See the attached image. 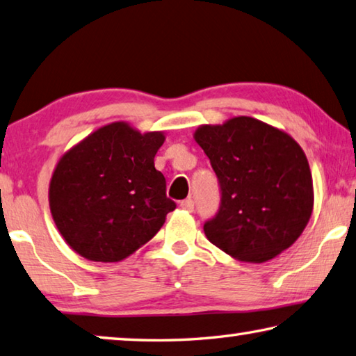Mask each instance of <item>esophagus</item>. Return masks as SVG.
I'll use <instances>...</instances> for the list:
<instances>
[{"instance_id": "esophagus-1", "label": "esophagus", "mask_w": 356, "mask_h": 356, "mask_svg": "<svg viewBox=\"0 0 356 356\" xmlns=\"http://www.w3.org/2000/svg\"><path fill=\"white\" fill-rule=\"evenodd\" d=\"M180 207H182V209L186 210V211H193V209H195V200L185 199V200H182V202H180Z\"/></svg>"}]
</instances>
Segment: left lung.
Masks as SVG:
<instances>
[{"label": "left lung", "instance_id": "obj_1", "mask_svg": "<svg viewBox=\"0 0 356 356\" xmlns=\"http://www.w3.org/2000/svg\"><path fill=\"white\" fill-rule=\"evenodd\" d=\"M196 143L210 159L221 205L205 236L241 261L263 263L288 249L313 211L305 152L286 132L250 116L200 126Z\"/></svg>", "mask_w": 356, "mask_h": 356}]
</instances>
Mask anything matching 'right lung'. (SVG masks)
<instances>
[{"mask_svg": "<svg viewBox=\"0 0 356 356\" xmlns=\"http://www.w3.org/2000/svg\"><path fill=\"white\" fill-rule=\"evenodd\" d=\"M163 141V132L140 134L116 121L63 154L51 177L49 209L71 249L115 263L157 234L176 209L154 166Z\"/></svg>", "mask_w": 356, "mask_h": 356, "instance_id": "add662e5", "label": "right lung"}]
</instances>
